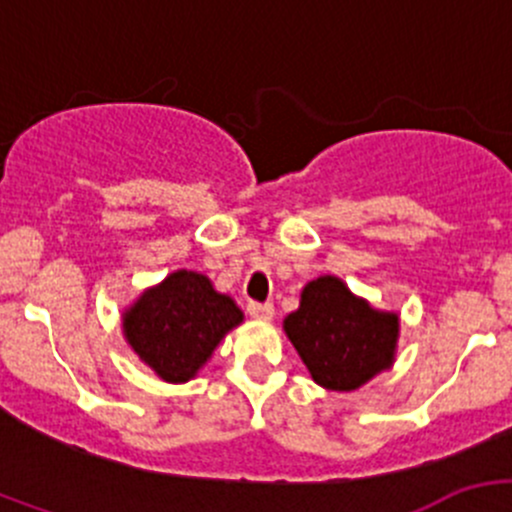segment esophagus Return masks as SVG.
Here are the masks:
<instances>
[{"label": "esophagus", "instance_id": "1", "mask_svg": "<svg viewBox=\"0 0 512 512\" xmlns=\"http://www.w3.org/2000/svg\"><path fill=\"white\" fill-rule=\"evenodd\" d=\"M247 312L255 319H272L275 307H272L270 302H247Z\"/></svg>", "mask_w": 512, "mask_h": 512}]
</instances>
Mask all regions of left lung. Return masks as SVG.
Returning a JSON list of instances; mask_svg holds the SVG:
<instances>
[{"mask_svg": "<svg viewBox=\"0 0 512 512\" xmlns=\"http://www.w3.org/2000/svg\"><path fill=\"white\" fill-rule=\"evenodd\" d=\"M285 332L319 386L352 391L394 361L399 317L371 309L337 277H319L302 289Z\"/></svg>", "mask_w": 512, "mask_h": 512, "instance_id": "1", "label": "left lung"}]
</instances>
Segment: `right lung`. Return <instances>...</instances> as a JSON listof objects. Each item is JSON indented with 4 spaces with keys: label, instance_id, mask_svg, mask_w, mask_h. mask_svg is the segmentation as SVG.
Returning a JSON list of instances; mask_svg holds the SVG:
<instances>
[{
    "label": "right lung",
    "instance_id": "1",
    "mask_svg": "<svg viewBox=\"0 0 512 512\" xmlns=\"http://www.w3.org/2000/svg\"><path fill=\"white\" fill-rule=\"evenodd\" d=\"M240 322V307L215 292L208 277L178 270L141 294L123 319V329L133 352L160 379L180 384L195 376L220 339Z\"/></svg>",
    "mask_w": 512,
    "mask_h": 512
}]
</instances>
